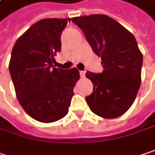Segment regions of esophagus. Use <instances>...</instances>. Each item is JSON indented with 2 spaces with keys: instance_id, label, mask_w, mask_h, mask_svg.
Segmentation results:
<instances>
[{
  "instance_id": "obj_1",
  "label": "esophagus",
  "mask_w": 155,
  "mask_h": 155,
  "mask_svg": "<svg viewBox=\"0 0 155 155\" xmlns=\"http://www.w3.org/2000/svg\"><path fill=\"white\" fill-rule=\"evenodd\" d=\"M79 73H80V77H81V78H84V75H85V71H80Z\"/></svg>"
}]
</instances>
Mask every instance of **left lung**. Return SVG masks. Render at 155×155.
I'll list each match as a JSON object with an SVG mask.
<instances>
[{"label": "left lung", "mask_w": 155, "mask_h": 155, "mask_svg": "<svg viewBox=\"0 0 155 155\" xmlns=\"http://www.w3.org/2000/svg\"><path fill=\"white\" fill-rule=\"evenodd\" d=\"M82 29L93 52L101 58V73H85L93 84L85 97L91 111L105 119L120 117L133 104L140 86L143 57L135 37L105 15L71 19Z\"/></svg>", "instance_id": "left-lung-1"}]
</instances>
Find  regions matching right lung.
<instances>
[{
	"label": "right lung",
	"instance_id": "obj_1",
	"mask_svg": "<svg viewBox=\"0 0 155 155\" xmlns=\"http://www.w3.org/2000/svg\"><path fill=\"white\" fill-rule=\"evenodd\" d=\"M71 19H43L16 40L12 50L9 72L16 97L34 120L51 123L69 111L73 87L79 79L76 68L53 67L61 51V35Z\"/></svg>",
	"mask_w": 155,
	"mask_h": 155
}]
</instances>
